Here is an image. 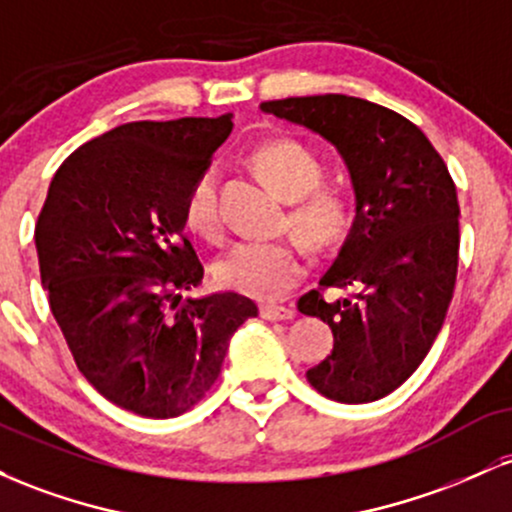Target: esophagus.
<instances>
[{"label":"esophagus","instance_id":"1","mask_svg":"<svg viewBox=\"0 0 512 512\" xmlns=\"http://www.w3.org/2000/svg\"><path fill=\"white\" fill-rule=\"evenodd\" d=\"M260 315H262V320H269V322H281V320H291V317H293V310L289 308V305L264 303V305H260Z\"/></svg>","mask_w":512,"mask_h":512}]
</instances>
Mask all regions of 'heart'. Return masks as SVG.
<instances>
[{
    "mask_svg": "<svg viewBox=\"0 0 512 512\" xmlns=\"http://www.w3.org/2000/svg\"><path fill=\"white\" fill-rule=\"evenodd\" d=\"M255 163L279 195L296 199L291 221L313 245L337 243L349 228L351 202L332 187H315L322 166L310 149L293 139H276L257 149ZM185 221L192 231L214 236L219 231V173L204 168L185 197ZM308 269L305 245L296 236L243 238L216 262L226 286L255 298H281Z\"/></svg>",
    "mask_w": 512,
    "mask_h": 512,
    "instance_id": "obj_1",
    "label": "heart"
}]
</instances>
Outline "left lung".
<instances>
[{"label":"left lung","mask_w":512,"mask_h":512,"mask_svg":"<svg viewBox=\"0 0 512 512\" xmlns=\"http://www.w3.org/2000/svg\"><path fill=\"white\" fill-rule=\"evenodd\" d=\"M260 110L325 139L349 170L356 216L320 286L351 296L298 298L334 334L332 354L305 378L334 402H375L421 366L443 327L460 250L455 185L426 134L378 103L325 93Z\"/></svg>","instance_id":"1"}]
</instances>
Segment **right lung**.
<instances>
[{
  "label": "right lung",
  "instance_id": "right-lung-1",
  "mask_svg": "<svg viewBox=\"0 0 512 512\" xmlns=\"http://www.w3.org/2000/svg\"><path fill=\"white\" fill-rule=\"evenodd\" d=\"M233 115L127 122L62 163L35 226L40 279L84 378L149 419L195 407L257 305L236 291L182 298L204 267L185 197Z\"/></svg>",
  "mask_w": 512,
  "mask_h": 512
}]
</instances>
